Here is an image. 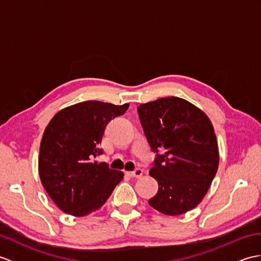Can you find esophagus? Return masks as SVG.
I'll use <instances>...</instances> for the list:
<instances>
[{"label":"esophagus","instance_id":"obj_1","mask_svg":"<svg viewBox=\"0 0 261 261\" xmlns=\"http://www.w3.org/2000/svg\"><path fill=\"white\" fill-rule=\"evenodd\" d=\"M142 173H143V171L140 168H137L134 171H126L127 175L131 176V177H136V178H139V177H141Z\"/></svg>","mask_w":261,"mask_h":261}]
</instances>
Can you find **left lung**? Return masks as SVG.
Instances as JSON below:
<instances>
[{
	"instance_id": "1",
	"label": "left lung",
	"mask_w": 261,
	"mask_h": 261,
	"mask_svg": "<svg viewBox=\"0 0 261 261\" xmlns=\"http://www.w3.org/2000/svg\"><path fill=\"white\" fill-rule=\"evenodd\" d=\"M138 113L157 153L149 174L158 181V193L149 204L166 215L186 213L201 203L218 171L213 125L202 110L176 96L141 104Z\"/></svg>"
}]
</instances>
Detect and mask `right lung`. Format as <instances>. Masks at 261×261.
<instances>
[{
	"instance_id": "1",
	"label": "right lung",
	"mask_w": 261,
	"mask_h": 261,
	"mask_svg": "<svg viewBox=\"0 0 261 261\" xmlns=\"http://www.w3.org/2000/svg\"><path fill=\"white\" fill-rule=\"evenodd\" d=\"M129 104L86 101L65 108L43 132L39 151V176L54 203L63 212L84 216L107 202L123 173L93 162L105 126L124 114Z\"/></svg>"
}]
</instances>
